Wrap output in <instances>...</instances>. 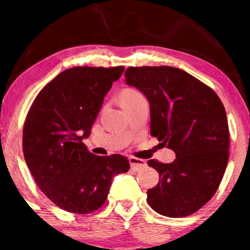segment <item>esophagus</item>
Wrapping results in <instances>:
<instances>
[{"label":"esophagus","instance_id":"34e87169","mask_svg":"<svg viewBox=\"0 0 250 250\" xmlns=\"http://www.w3.org/2000/svg\"><path fill=\"white\" fill-rule=\"evenodd\" d=\"M129 163H130V168L135 171L140 170V169L145 168L146 166H147L146 161H143V160H140V159H136V157H130V159H129Z\"/></svg>","mask_w":250,"mask_h":250}]
</instances>
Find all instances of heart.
<instances>
[{
  "label": "heart",
  "instance_id": "1",
  "mask_svg": "<svg viewBox=\"0 0 250 250\" xmlns=\"http://www.w3.org/2000/svg\"><path fill=\"white\" fill-rule=\"evenodd\" d=\"M143 97L141 94L139 93L137 90L131 88H127V89H123L120 94V103H121L122 107H125V105L131 104V103L136 101V100L141 99Z\"/></svg>",
  "mask_w": 250,
  "mask_h": 250
}]
</instances>
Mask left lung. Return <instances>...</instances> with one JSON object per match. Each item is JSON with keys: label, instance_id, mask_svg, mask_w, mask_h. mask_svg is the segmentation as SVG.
Returning a JSON list of instances; mask_svg holds the SVG:
<instances>
[{"label": "left lung", "instance_id": "obj_1", "mask_svg": "<svg viewBox=\"0 0 250 250\" xmlns=\"http://www.w3.org/2000/svg\"><path fill=\"white\" fill-rule=\"evenodd\" d=\"M125 83L150 105V134L176 154L171 163L149 160L160 181L147 202L168 217L194 214L213 197L228 163L226 109L215 91L179 68L129 67Z\"/></svg>", "mask_w": 250, "mask_h": 250}]
</instances>
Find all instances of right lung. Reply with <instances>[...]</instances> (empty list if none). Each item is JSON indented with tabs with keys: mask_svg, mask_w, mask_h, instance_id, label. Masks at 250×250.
I'll list each match as a JSON object with an SVG mask.
<instances>
[{
	"mask_svg": "<svg viewBox=\"0 0 250 250\" xmlns=\"http://www.w3.org/2000/svg\"><path fill=\"white\" fill-rule=\"evenodd\" d=\"M125 67H74L39 93L23 127V154L45 196L74 214H89L107 200L116 175L129 161L120 154L96 156L83 139L101 110L103 99Z\"/></svg>",
	"mask_w": 250,
	"mask_h": 250,
	"instance_id": "1",
	"label": "right lung"
}]
</instances>
